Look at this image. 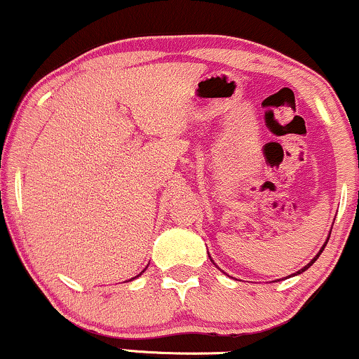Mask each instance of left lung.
<instances>
[{
  "label": "left lung",
  "instance_id": "obj_1",
  "mask_svg": "<svg viewBox=\"0 0 359 359\" xmlns=\"http://www.w3.org/2000/svg\"><path fill=\"white\" fill-rule=\"evenodd\" d=\"M330 234H332V232H330ZM328 239H330V237H328ZM328 239H327V242H328ZM327 242H325V244H323V248H322V249H320V252H318V254H316V255H315V257H313V259H311V260H310V262H309V264H306L304 269H300V271H299V272H297V273H302V272H305V271H306V269H309V267H310V265H311V264H313V262H315V260L320 257V254H322V252H323V249H325V245H327ZM209 259H211V257H209ZM211 260H212V259H211ZM297 273H293V276H297Z\"/></svg>",
  "mask_w": 359,
  "mask_h": 359
}]
</instances>
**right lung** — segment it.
Masks as SVG:
<instances>
[{
    "label": "right lung",
    "instance_id": "1",
    "mask_svg": "<svg viewBox=\"0 0 359 359\" xmlns=\"http://www.w3.org/2000/svg\"><path fill=\"white\" fill-rule=\"evenodd\" d=\"M140 276H142V273H140ZM137 277H138V276H137Z\"/></svg>",
    "mask_w": 359,
    "mask_h": 359
}]
</instances>
